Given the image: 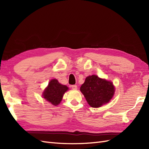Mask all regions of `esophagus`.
I'll return each mask as SVG.
<instances>
[{"label":"esophagus","instance_id":"esophagus-1","mask_svg":"<svg viewBox=\"0 0 149 149\" xmlns=\"http://www.w3.org/2000/svg\"><path fill=\"white\" fill-rule=\"evenodd\" d=\"M71 88L73 89H77V86H76V85H72Z\"/></svg>","mask_w":149,"mask_h":149}]
</instances>
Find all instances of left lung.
<instances>
[{
  "label": "left lung",
  "mask_w": 149,
  "mask_h": 149,
  "mask_svg": "<svg viewBox=\"0 0 149 149\" xmlns=\"http://www.w3.org/2000/svg\"><path fill=\"white\" fill-rule=\"evenodd\" d=\"M89 105L94 108L108 103L114 94L113 83L96 75L89 76L80 88Z\"/></svg>",
  "instance_id": "8db88e82"
}]
</instances>
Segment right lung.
Listing matches in <instances>:
<instances>
[{"instance_id":"add662e5","label":"right lung","mask_w":149,"mask_h":149,"mask_svg":"<svg viewBox=\"0 0 149 149\" xmlns=\"http://www.w3.org/2000/svg\"><path fill=\"white\" fill-rule=\"evenodd\" d=\"M68 89V88L66 86L60 84L56 79H53L44 90L42 96L53 105L57 106L61 101L63 96Z\"/></svg>"}]
</instances>
